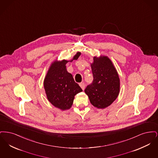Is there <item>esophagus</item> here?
Masks as SVG:
<instances>
[{"instance_id":"1","label":"esophagus","mask_w":158,"mask_h":158,"mask_svg":"<svg viewBox=\"0 0 158 158\" xmlns=\"http://www.w3.org/2000/svg\"><path fill=\"white\" fill-rule=\"evenodd\" d=\"M79 85H80L81 88L83 90H84V89H85V83H79Z\"/></svg>"}]
</instances>
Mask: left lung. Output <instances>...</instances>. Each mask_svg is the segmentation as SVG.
<instances>
[{
    "label": "left lung",
    "mask_w": 158,
    "mask_h": 158,
    "mask_svg": "<svg viewBox=\"0 0 158 158\" xmlns=\"http://www.w3.org/2000/svg\"><path fill=\"white\" fill-rule=\"evenodd\" d=\"M93 81L85 89L90 103L98 108H105L117 98L120 79L116 69L107 57H94L91 64Z\"/></svg>",
    "instance_id": "1"
}]
</instances>
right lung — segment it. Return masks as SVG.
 <instances>
[{
    "label": "right lung",
    "mask_w": 158,
    "mask_h": 158,
    "mask_svg": "<svg viewBox=\"0 0 158 158\" xmlns=\"http://www.w3.org/2000/svg\"><path fill=\"white\" fill-rule=\"evenodd\" d=\"M81 55L77 52L73 57L77 60ZM67 60L54 61L45 76L44 86L47 97L54 106L61 110L69 109L73 104L76 94L82 91L76 83L73 76L68 72Z\"/></svg>",
    "instance_id": "obj_1"
}]
</instances>
